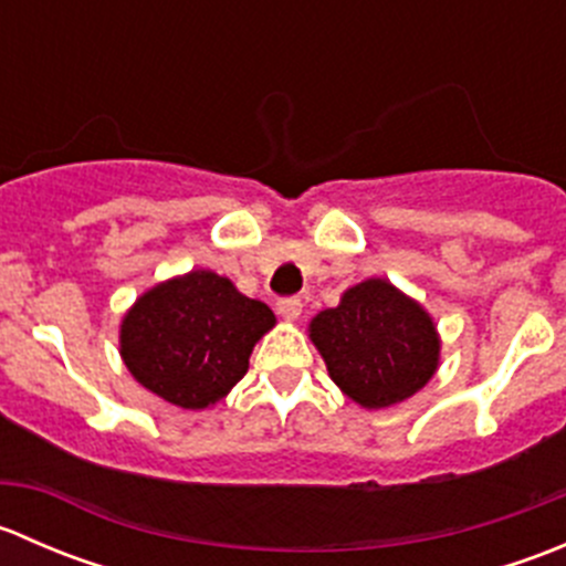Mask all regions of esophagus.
<instances>
[{
	"mask_svg": "<svg viewBox=\"0 0 566 566\" xmlns=\"http://www.w3.org/2000/svg\"><path fill=\"white\" fill-rule=\"evenodd\" d=\"M301 310H304V304H301V298H295V295L276 301V312L284 319H298L301 317Z\"/></svg>",
	"mask_w": 566,
	"mask_h": 566,
	"instance_id": "1",
	"label": "esophagus"
}]
</instances>
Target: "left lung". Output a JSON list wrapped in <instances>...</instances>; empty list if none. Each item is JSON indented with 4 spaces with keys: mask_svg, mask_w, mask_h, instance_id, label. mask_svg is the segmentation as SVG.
Instances as JSON below:
<instances>
[{
    "mask_svg": "<svg viewBox=\"0 0 566 566\" xmlns=\"http://www.w3.org/2000/svg\"><path fill=\"white\" fill-rule=\"evenodd\" d=\"M310 331L331 380L364 408L402 402L438 367L441 345L430 315L384 279L347 290Z\"/></svg>",
    "mask_w": 566,
    "mask_h": 566,
    "instance_id": "obj_1",
    "label": "left lung"
}]
</instances>
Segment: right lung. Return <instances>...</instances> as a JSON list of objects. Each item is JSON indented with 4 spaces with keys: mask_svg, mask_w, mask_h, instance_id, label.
<instances>
[{
    "mask_svg": "<svg viewBox=\"0 0 566 566\" xmlns=\"http://www.w3.org/2000/svg\"><path fill=\"white\" fill-rule=\"evenodd\" d=\"M273 323V312L230 279L191 271L136 301L119 328V353L145 389L199 410L247 375L251 347Z\"/></svg>",
    "mask_w": 566,
    "mask_h": 566,
    "instance_id": "add662e5",
    "label": "right lung"
}]
</instances>
